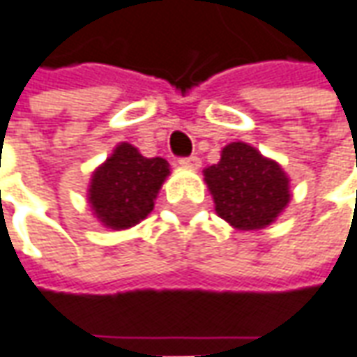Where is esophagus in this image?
Masks as SVG:
<instances>
[{"instance_id": "esophagus-1", "label": "esophagus", "mask_w": 357, "mask_h": 357, "mask_svg": "<svg viewBox=\"0 0 357 357\" xmlns=\"http://www.w3.org/2000/svg\"><path fill=\"white\" fill-rule=\"evenodd\" d=\"M179 164H181L183 168L197 169L199 166H201V158H199V156H189V158H181V160H179Z\"/></svg>"}]
</instances>
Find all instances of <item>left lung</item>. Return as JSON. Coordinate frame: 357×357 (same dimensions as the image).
Segmentation results:
<instances>
[{
	"mask_svg": "<svg viewBox=\"0 0 357 357\" xmlns=\"http://www.w3.org/2000/svg\"><path fill=\"white\" fill-rule=\"evenodd\" d=\"M203 176L217 215L236 230L270 227L291 201V179L280 162L242 140L222 148Z\"/></svg>",
	"mask_w": 357,
	"mask_h": 357,
	"instance_id": "8db88e82",
	"label": "left lung"
}]
</instances>
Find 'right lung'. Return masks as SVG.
Instances as JSON below:
<instances>
[{"mask_svg":"<svg viewBox=\"0 0 357 357\" xmlns=\"http://www.w3.org/2000/svg\"><path fill=\"white\" fill-rule=\"evenodd\" d=\"M168 176L166 160L146 158L137 146L119 142L111 156L93 169L87 203L103 227L127 230L152 213Z\"/></svg>","mask_w":357,"mask_h":357,"instance_id":"add662e5","label":"right lung"}]
</instances>
